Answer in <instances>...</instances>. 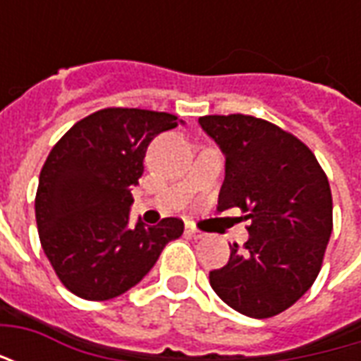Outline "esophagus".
I'll return each mask as SVG.
<instances>
[{"label":"esophagus","mask_w":361,"mask_h":361,"mask_svg":"<svg viewBox=\"0 0 361 361\" xmlns=\"http://www.w3.org/2000/svg\"><path fill=\"white\" fill-rule=\"evenodd\" d=\"M185 234L191 235V238H195V240H201V238L204 235L203 232H201V230H199V228L193 224V222H185Z\"/></svg>","instance_id":"esophagus-1"}]
</instances>
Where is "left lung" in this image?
I'll return each mask as SVG.
<instances>
[{
	"instance_id": "1",
	"label": "left lung",
	"mask_w": 361,
	"mask_h": 361,
	"mask_svg": "<svg viewBox=\"0 0 361 361\" xmlns=\"http://www.w3.org/2000/svg\"><path fill=\"white\" fill-rule=\"evenodd\" d=\"M199 123L226 157L219 209L250 220V240L230 245L211 271L212 290L247 317L279 315L317 279L333 232V195L315 154L267 119L230 114Z\"/></svg>"
}]
</instances>
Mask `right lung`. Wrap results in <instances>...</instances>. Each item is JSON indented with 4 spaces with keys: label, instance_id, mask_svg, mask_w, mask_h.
<instances>
[{
    "label": "right lung",
    "instance_id": "1",
    "mask_svg": "<svg viewBox=\"0 0 361 361\" xmlns=\"http://www.w3.org/2000/svg\"><path fill=\"white\" fill-rule=\"evenodd\" d=\"M173 114L104 108L77 121L46 158L35 199L38 235L61 284L90 302L121 295L183 234L180 219L129 226L131 189L150 141Z\"/></svg>",
    "mask_w": 361,
    "mask_h": 361
}]
</instances>
